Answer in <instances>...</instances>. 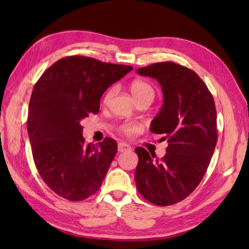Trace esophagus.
Segmentation results:
<instances>
[{
    "mask_svg": "<svg viewBox=\"0 0 249 249\" xmlns=\"http://www.w3.org/2000/svg\"><path fill=\"white\" fill-rule=\"evenodd\" d=\"M131 150V146L127 143H124V142H120L119 145H118V151L120 153L122 152H126V151H130Z\"/></svg>",
    "mask_w": 249,
    "mask_h": 249,
    "instance_id": "obj_1",
    "label": "esophagus"
}]
</instances>
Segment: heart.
<instances>
[{
    "label": "heart",
    "mask_w": 249,
    "mask_h": 249,
    "mask_svg": "<svg viewBox=\"0 0 249 249\" xmlns=\"http://www.w3.org/2000/svg\"><path fill=\"white\" fill-rule=\"evenodd\" d=\"M130 91L136 99H138L139 97L143 96V95H146V94L154 95V89H153V88L151 87V84L142 80H135L133 83H131ZM114 93H115V88H111L110 89H108V92L106 93L104 97V102L108 103L109 100L112 98ZM120 129L122 133L126 136H133L140 133L141 125L136 123V122H125V123L121 125Z\"/></svg>",
    "instance_id": "1"
}]
</instances>
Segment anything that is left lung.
<instances>
[{
	"mask_svg": "<svg viewBox=\"0 0 249 249\" xmlns=\"http://www.w3.org/2000/svg\"><path fill=\"white\" fill-rule=\"evenodd\" d=\"M137 72L160 84L163 104L150 130L165 135L168 146L161 160L136 147V186L151 203L171 205L194 192L210 165L217 142L215 103L205 83L187 67L162 62Z\"/></svg>",
	"mask_w": 249,
	"mask_h": 249,
	"instance_id": "1",
	"label": "left lung"
}]
</instances>
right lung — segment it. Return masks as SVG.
Returning a JSON list of instances; mask_svg holds the SVG:
<instances>
[{
  "mask_svg": "<svg viewBox=\"0 0 249 249\" xmlns=\"http://www.w3.org/2000/svg\"><path fill=\"white\" fill-rule=\"evenodd\" d=\"M131 70L72 55L56 61L36 82L28 133L37 170L56 195L80 201L99 189L118 144L111 138L87 144L81 121L98 112L104 92Z\"/></svg>",
  "mask_w": 249,
  "mask_h": 249,
  "instance_id": "obj_1",
  "label": "right lung"
}]
</instances>
